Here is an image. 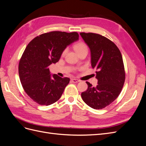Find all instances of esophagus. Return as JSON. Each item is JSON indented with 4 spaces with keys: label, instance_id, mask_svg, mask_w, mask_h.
Wrapping results in <instances>:
<instances>
[{
    "label": "esophagus",
    "instance_id": "34e87169",
    "mask_svg": "<svg viewBox=\"0 0 146 146\" xmlns=\"http://www.w3.org/2000/svg\"><path fill=\"white\" fill-rule=\"evenodd\" d=\"M70 81L73 83H77L80 82V80H78V79H76V78H71L70 79Z\"/></svg>",
    "mask_w": 146,
    "mask_h": 146
}]
</instances>
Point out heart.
Listing matches in <instances>:
<instances>
[{
    "mask_svg": "<svg viewBox=\"0 0 146 146\" xmlns=\"http://www.w3.org/2000/svg\"><path fill=\"white\" fill-rule=\"evenodd\" d=\"M74 49L77 52V54H78L79 52H82L83 50H88V47L85 43H84L83 42H79L74 46ZM66 51V50H64L63 52V53H62L63 55L65 54Z\"/></svg>",
    "mask_w": 146,
    "mask_h": 146,
    "instance_id": "heart-1",
    "label": "heart"
}]
</instances>
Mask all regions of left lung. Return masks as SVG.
<instances>
[{
    "label": "left lung",
    "mask_w": 146,
    "mask_h": 146,
    "mask_svg": "<svg viewBox=\"0 0 146 146\" xmlns=\"http://www.w3.org/2000/svg\"><path fill=\"white\" fill-rule=\"evenodd\" d=\"M80 35L90 48L91 66L97 71L98 85L81 94L83 100L92 108L102 109L111 104L120 94L125 78L122 56L118 47L105 36L93 33Z\"/></svg>",
    "instance_id": "1"
}]
</instances>
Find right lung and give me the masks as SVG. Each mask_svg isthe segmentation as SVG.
Segmentation results:
<instances>
[{"label":"right lung","instance_id":"obj_1","mask_svg":"<svg viewBox=\"0 0 146 146\" xmlns=\"http://www.w3.org/2000/svg\"><path fill=\"white\" fill-rule=\"evenodd\" d=\"M77 32L54 31L33 39L19 63V78L25 92L35 102L49 105L58 100L70 79L50 73L49 66L59 61L68 46L78 39Z\"/></svg>","mask_w":146,"mask_h":146}]
</instances>
